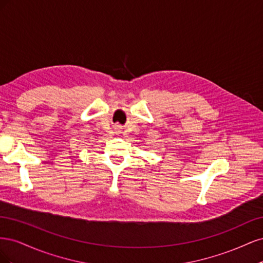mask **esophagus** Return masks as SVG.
<instances>
[{"label":"esophagus","mask_w":263,"mask_h":263,"mask_svg":"<svg viewBox=\"0 0 263 263\" xmlns=\"http://www.w3.org/2000/svg\"><path fill=\"white\" fill-rule=\"evenodd\" d=\"M114 132L116 133V134H121V132H122V126L121 125H115L114 126Z\"/></svg>","instance_id":"esophagus-1"}]
</instances>
